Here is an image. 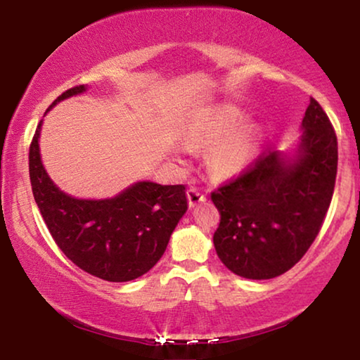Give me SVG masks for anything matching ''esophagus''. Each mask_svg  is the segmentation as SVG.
I'll use <instances>...</instances> for the list:
<instances>
[{
    "mask_svg": "<svg viewBox=\"0 0 360 360\" xmlns=\"http://www.w3.org/2000/svg\"><path fill=\"white\" fill-rule=\"evenodd\" d=\"M186 196H188V205L190 206H195L201 203V201L206 200V195L201 193L198 188H195V186H190L188 190H186Z\"/></svg>",
    "mask_w": 360,
    "mask_h": 360,
    "instance_id": "obj_1",
    "label": "esophagus"
}]
</instances>
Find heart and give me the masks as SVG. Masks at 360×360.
<instances>
[{
  "label": "heart",
  "mask_w": 360,
  "mask_h": 360,
  "mask_svg": "<svg viewBox=\"0 0 360 360\" xmlns=\"http://www.w3.org/2000/svg\"><path fill=\"white\" fill-rule=\"evenodd\" d=\"M244 122V115L233 106L221 108L210 117L196 124L186 134V144L191 149L213 146L230 136L228 140L219 143L210 155V169L216 176H231L244 170L252 159L255 149V132L252 127L233 132Z\"/></svg>",
  "instance_id": "obj_1"
}]
</instances>
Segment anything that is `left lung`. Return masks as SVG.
Masks as SVG:
<instances>
[{
	"instance_id": "1",
	"label": "left lung",
	"mask_w": 360,
	"mask_h": 360,
	"mask_svg": "<svg viewBox=\"0 0 360 360\" xmlns=\"http://www.w3.org/2000/svg\"><path fill=\"white\" fill-rule=\"evenodd\" d=\"M302 124L293 160L265 150L211 191L219 211L214 249L239 277L264 280L287 272L307 254L326 218L336 185L338 137L314 98Z\"/></svg>"
}]
</instances>
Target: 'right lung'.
I'll list each match as a JSON object with an SVG mask.
<instances>
[{
    "mask_svg": "<svg viewBox=\"0 0 360 360\" xmlns=\"http://www.w3.org/2000/svg\"><path fill=\"white\" fill-rule=\"evenodd\" d=\"M82 91L83 85L63 91L51 108ZM41 124L29 146V176L34 200L56 244L77 267L108 282H129L149 272L164 255L188 206L185 185L139 181L110 200L72 198L44 170Z\"/></svg>",
    "mask_w": 360,
    "mask_h": 360,
    "instance_id": "1",
    "label": "right lung"
}]
</instances>
